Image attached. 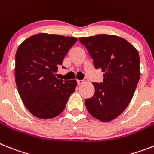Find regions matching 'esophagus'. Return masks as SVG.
Listing matches in <instances>:
<instances>
[{
    "label": "esophagus",
    "mask_w": 154,
    "mask_h": 154,
    "mask_svg": "<svg viewBox=\"0 0 154 154\" xmlns=\"http://www.w3.org/2000/svg\"><path fill=\"white\" fill-rule=\"evenodd\" d=\"M77 85H82V84H83L85 81H84L83 80H77Z\"/></svg>",
    "instance_id": "obj_1"
}]
</instances>
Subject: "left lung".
I'll use <instances>...</instances> for the list:
<instances>
[{
    "instance_id": "obj_1",
    "label": "left lung",
    "mask_w": 154,
    "mask_h": 154,
    "mask_svg": "<svg viewBox=\"0 0 154 154\" xmlns=\"http://www.w3.org/2000/svg\"><path fill=\"white\" fill-rule=\"evenodd\" d=\"M95 69L104 72L102 83L93 82L95 94L85 99L88 113L99 121H110L123 113L132 99L140 77L139 52L124 38L99 34L80 37Z\"/></svg>"
}]
</instances>
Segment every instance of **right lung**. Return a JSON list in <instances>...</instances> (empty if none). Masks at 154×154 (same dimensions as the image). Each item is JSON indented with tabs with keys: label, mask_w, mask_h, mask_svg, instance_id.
<instances>
[{
	"label": "right lung",
	"mask_w": 154,
	"mask_h": 154,
	"mask_svg": "<svg viewBox=\"0 0 154 154\" xmlns=\"http://www.w3.org/2000/svg\"><path fill=\"white\" fill-rule=\"evenodd\" d=\"M77 41L43 33L31 36L18 48L15 83L24 105L35 117L50 119L59 115L74 92L77 81L58 79L55 73Z\"/></svg>",
	"instance_id": "1"
}]
</instances>
